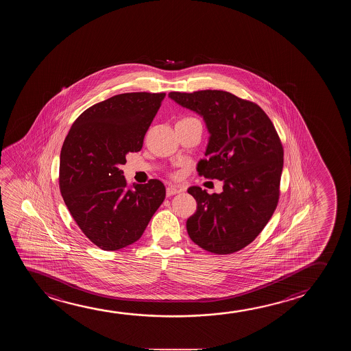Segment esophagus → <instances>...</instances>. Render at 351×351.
<instances>
[{
	"label": "esophagus",
	"instance_id": "34e87169",
	"mask_svg": "<svg viewBox=\"0 0 351 351\" xmlns=\"http://www.w3.org/2000/svg\"><path fill=\"white\" fill-rule=\"evenodd\" d=\"M181 192V189H176V187H173V186H170L167 189V197H171V195H175V194L180 193Z\"/></svg>",
	"mask_w": 351,
	"mask_h": 351
}]
</instances>
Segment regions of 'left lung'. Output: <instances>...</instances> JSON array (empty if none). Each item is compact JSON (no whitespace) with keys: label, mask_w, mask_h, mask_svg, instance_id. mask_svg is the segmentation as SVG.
Listing matches in <instances>:
<instances>
[{"label":"left lung","mask_w":351,"mask_h":351,"mask_svg":"<svg viewBox=\"0 0 351 351\" xmlns=\"http://www.w3.org/2000/svg\"><path fill=\"white\" fill-rule=\"evenodd\" d=\"M169 97L203 118L208 159H200L197 170L223 181L219 194L189 187L197 200L186 224L189 238L213 254L244 249L265 228L279 200L284 149L274 125L256 104L223 90L171 92Z\"/></svg>","instance_id":"obj_1"}]
</instances>
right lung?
Listing matches in <instances>:
<instances>
[{
  "label": "right lung",
  "instance_id": "obj_1",
  "mask_svg": "<svg viewBox=\"0 0 351 351\" xmlns=\"http://www.w3.org/2000/svg\"><path fill=\"white\" fill-rule=\"evenodd\" d=\"M165 93H125L89 107L72 124L60 153L59 183L82 232L105 251L141 238L165 198L159 180L128 184L121 165L143 148Z\"/></svg>",
  "mask_w": 351,
  "mask_h": 351
}]
</instances>
